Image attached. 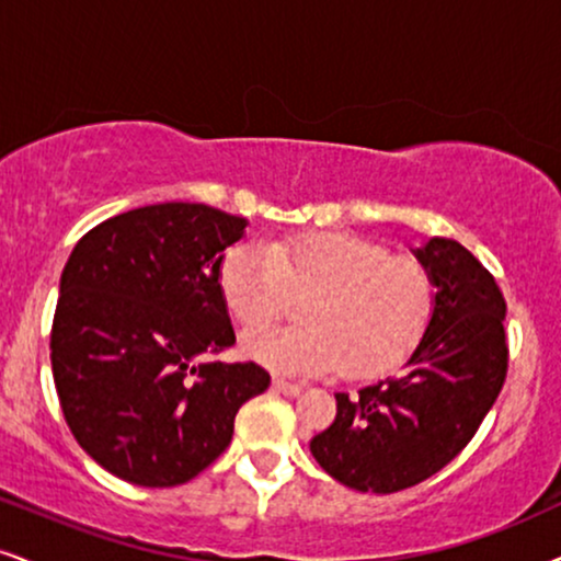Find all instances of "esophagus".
<instances>
[{
	"instance_id": "1",
	"label": "esophagus",
	"mask_w": 561,
	"mask_h": 561,
	"mask_svg": "<svg viewBox=\"0 0 561 561\" xmlns=\"http://www.w3.org/2000/svg\"><path fill=\"white\" fill-rule=\"evenodd\" d=\"M273 387H275V390H278V392H283V396H291V398L299 396V392H301L299 385L288 382V379H280V377L273 379Z\"/></svg>"
}]
</instances>
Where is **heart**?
Instances as JSON below:
<instances>
[{
    "label": "heart",
    "instance_id": "b5f03b06",
    "mask_svg": "<svg viewBox=\"0 0 561 561\" xmlns=\"http://www.w3.org/2000/svg\"><path fill=\"white\" fill-rule=\"evenodd\" d=\"M218 291L244 333L301 299V328L244 337V354L294 377L343 369L371 377L413 354L437 309V283L416 257L345 231H309L241 244L218 267Z\"/></svg>",
    "mask_w": 561,
    "mask_h": 561
}]
</instances>
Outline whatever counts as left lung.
<instances>
[{
  "instance_id": "8db88e82",
  "label": "left lung",
  "mask_w": 561,
  "mask_h": 561,
  "mask_svg": "<svg viewBox=\"0 0 561 561\" xmlns=\"http://www.w3.org/2000/svg\"><path fill=\"white\" fill-rule=\"evenodd\" d=\"M416 257L437 283V309L408 369L337 392L335 421L309 445L324 471L358 492H403L442 471L507 379V301L494 275L453 239H432Z\"/></svg>"
}]
</instances>
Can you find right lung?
Listing matches in <instances>:
<instances>
[{"instance_id": "obj_1", "label": "right lung", "mask_w": 561, "mask_h": 561, "mask_svg": "<svg viewBox=\"0 0 561 561\" xmlns=\"http://www.w3.org/2000/svg\"><path fill=\"white\" fill-rule=\"evenodd\" d=\"M244 226L203 203L137 207L90 228L61 270L59 405L78 445L122 481L195 479L231 445L239 408L267 390L260 364L213 358L237 343L218 267Z\"/></svg>"}]
</instances>
